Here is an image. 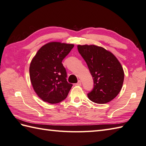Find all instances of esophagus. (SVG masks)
<instances>
[{"label": "esophagus", "instance_id": "obj_1", "mask_svg": "<svg viewBox=\"0 0 146 146\" xmlns=\"http://www.w3.org/2000/svg\"><path fill=\"white\" fill-rule=\"evenodd\" d=\"M76 85H78V86H80V85H82L81 81H80V80H78V83H77Z\"/></svg>", "mask_w": 146, "mask_h": 146}]
</instances>
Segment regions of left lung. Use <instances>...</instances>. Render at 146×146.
Returning a JSON list of instances; mask_svg holds the SVG:
<instances>
[{"mask_svg": "<svg viewBox=\"0 0 146 146\" xmlns=\"http://www.w3.org/2000/svg\"><path fill=\"white\" fill-rule=\"evenodd\" d=\"M79 53L88 65L94 81L88 98L98 104L115 98L122 89L124 72L119 61L110 51L94 44L78 45Z\"/></svg>", "mask_w": 146, "mask_h": 146, "instance_id": "1", "label": "left lung"}]
</instances>
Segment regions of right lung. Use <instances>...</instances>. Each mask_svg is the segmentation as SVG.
<instances>
[{
  "label": "right lung",
  "instance_id": "right-lung-1",
  "mask_svg": "<svg viewBox=\"0 0 146 146\" xmlns=\"http://www.w3.org/2000/svg\"><path fill=\"white\" fill-rule=\"evenodd\" d=\"M73 44L49 42L43 45L30 63V80L35 93L44 102L58 104L66 98L72 84L66 81L62 61Z\"/></svg>",
  "mask_w": 146,
  "mask_h": 146
}]
</instances>
